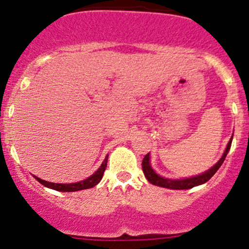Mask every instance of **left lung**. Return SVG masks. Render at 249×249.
Instances as JSON below:
<instances>
[{
  "mask_svg": "<svg viewBox=\"0 0 249 249\" xmlns=\"http://www.w3.org/2000/svg\"><path fill=\"white\" fill-rule=\"evenodd\" d=\"M231 142H232V137L230 139L229 143H228L227 148H225L224 154L222 155L219 160H218L217 164L214 166L211 167L208 171H206L205 173H201L199 176H195V177H190V178H184V179H170V178H165L161 177V176L158 175L154 170L152 169L150 166V161H149V153L143 158L142 160V170L143 173H144L145 178L148 179V182L152 183V184L158 185V187L161 188H167V189H177V190H182V189H190V188H194L196 185L203 184V183L207 182L215 172L218 171L222 164L224 162L225 158H227L228 152L230 150V147H231Z\"/></svg>",
  "mask_w": 249,
  "mask_h": 249,
  "instance_id": "8db88e82",
  "label": "left lung"
}]
</instances>
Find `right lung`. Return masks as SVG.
I'll use <instances>...</instances> for the list:
<instances>
[{"instance_id":"add662e5","label":"right lung","mask_w":249,"mask_h":249,"mask_svg":"<svg viewBox=\"0 0 249 249\" xmlns=\"http://www.w3.org/2000/svg\"><path fill=\"white\" fill-rule=\"evenodd\" d=\"M107 160H108V155H107L106 159H105L104 162L101 164V166L99 167V170H97V171L95 172L94 175H91L90 177L85 178L84 180H80V182H77V183H70V184H60V183L47 182V180L41 179V178L36 177V176H34V177L36 178V179L38 180L41 184H43L44 187L50 188V189L57 190V192H78V190L89 189V188L95 187V185H96L97 183L101 180L102 176H104L105 170H106V167H107Z\"/></svg>"}]
</instances>
